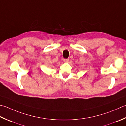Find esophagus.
Here are the masks:
<instances>
[{
  "mask_svg": "<svg viewBox=\"0 0 126 126\" xmlns=\"http://www.w3.org/2000/svg\"><path fill=\"white\" fill-rule=\"evenodd\" d=\"M69 59H64V60H63V61H64V62H68L69 61Z\"/></svg>",
  "mask_w": 126,
  "mask_h": 126,
  "instance_id": "esophagus-1",
  "label": "esophagus"
}]
</instances>
